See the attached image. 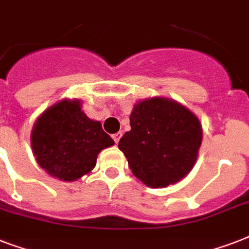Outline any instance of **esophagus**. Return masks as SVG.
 Instances as JSON below:
<instances>
[{
    "instance_id": "obj_1",
    "label": "esophagus",
    "mask_w": 249,
    "mask_h": 249,
    "mask_svg": "<svg viewBox=\"0 0 249 249\" xmlns=\"http://www.w3.org/2000/svg\"><path fill=\"white\" fill-rule=\"evenodd\" d=\"M121 137H123V133H121V132H117V133H115V134H113L112 138H113V141L116 142V143H119V141H120Z\"/></svg>"
}]
</instances>
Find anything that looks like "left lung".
<instances>
[{"mask_svg":"<svg viewBox=\"0 0 249 249\" xmlns=\"http://www.w3.org/2000/svg\"><path fill=\"white\" fill-rule=\"evenodd\" d=\"M130 126L119 148L144 185L166 187L193 169L203 133L197 117L186 107L163 98L146 99L133 109Z\"/></svg>","mask_w":249,"mask_h":249,"instance_id":"obj_1","label":"left lung"}]
</instances>
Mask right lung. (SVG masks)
Here are the masks:
<instances>
[{"label":"right lung","mask_w":249,"mask_h":249,"mask_svg":"<svg viewBox=\"0 0 249 249\" xmlns=\"http://www.w3.org/2000/svg\"><path fill=\"white\" fill-rule=\"evenodd\" d=\"M79 101H62L46 109L33 126L31 143L37 163L49 174L75 181L89 173L98 154L115 142L90 120Z\"/></svg>","instance_id":"add662e5"}]
</instances>
